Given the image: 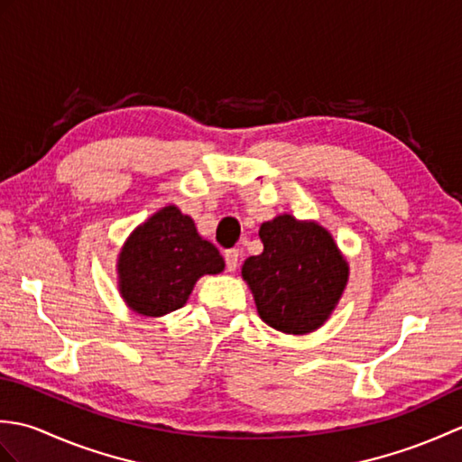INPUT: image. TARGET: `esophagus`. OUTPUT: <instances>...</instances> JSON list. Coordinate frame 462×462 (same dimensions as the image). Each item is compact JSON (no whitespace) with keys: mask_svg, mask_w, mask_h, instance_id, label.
Instances as JSON below:
<instances>
[{"mask_svg":"<svg viewBox=\"0 0 462 462\" xmlns=\"http://www.w3.org/2000/svg\"><path fill=\"white\" fill-rule=\"evenodd\" d=\"M224 260H226V270L236 272L238 262H240V252L238 250H226Z\"/></svg>","mask_w":462,"mask_h":462,"instance_id":"esophagus-1","label":"esophagus"}]
</instances>
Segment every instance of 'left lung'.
Wrapping results in <instances>:
<instances>
[{"label":"left lung","mask_w":462,"mask_h":462,"mask_svg":"<svg viewBox=\"0 0 462 462\" xmlns=\"http://www.w3.org/2000/svg\"><path fill=\"white\" fill-rule=\"evenodd\" d=\"M258 234L263 252L242 266L258 316L288 336L319 329L349 280V263L336 240L319 222L291 214L263 222Z\"/></svg>","instance_id":"1"}]
</instances>
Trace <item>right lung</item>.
<instances>
[{
	"label": "right lung",
	"instance_id": "1",
	"mask_svg": "<svg viewBox=\"0 0 462 462\" xmlns=\"http://www.w3.org/2000/svg\"><path fill=\"white\" fill-rule=\"evenodd\" d=\"M224 270L218 248L204 240L179 206L156 210L129 234L116 258L123 301L144 318L182 308L202 276Z\"/></svg>",
	"mask_w": 462,
	"mask_h": 462
}]
</instances>
